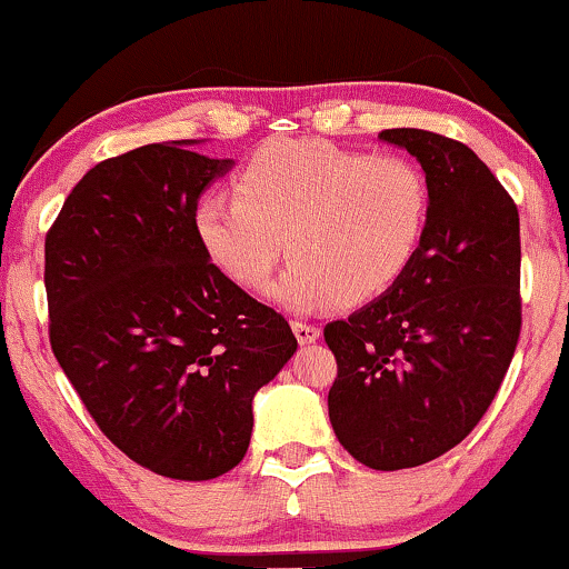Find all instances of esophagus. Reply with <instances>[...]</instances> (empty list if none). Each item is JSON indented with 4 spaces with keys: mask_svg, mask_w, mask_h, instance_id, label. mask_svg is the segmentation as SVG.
I'll return each mask as SVG.
<instances>
[{
    "mask_svg": "<svg viewBox=\"0 0 569 569\" xmlns=\"http://www.w3.org/2000/svg\"><path fill=\"white\" fill-rule=\"evenodd\" d=\"M291 328H293V336H297L299 343H315L320 338V328L312 326V322L293 320Z\"/></svg>",
    "mask_w": 569,
    "mask_h": 569,
    "instance_id": "obj_1",
    "label": "esophagus"
}]
</instances>
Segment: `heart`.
<instances>
[{
	"label": "heart",
	"instance_id": "obj_1",
	"mask_svg": "<svg viewBox=\"0 0 569 569\" xmlns=\"http://www.w3.org/2000/svg\"><path fill=\"white\" fill-rule=\"evenodd\" d=\"M428 214L426 176L409 160L286 139L249 157L236 197L201 199L193 228L207 257L247 291L268 283L286 249L293 262L270 297L309 312L383 297L412 264Z\"/></svg>",
	"mask_w": 569,
	"mask_h": 569
}]
</instances>
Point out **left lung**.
I'll return each instance as SVG.
<instances>
[{"label": "left lung", "instance_id": "obj_1", "mask_svg": "<svg viewBox=\"0 0 569 569\" xmlns=\"http://www.w3.org/2000/svg\"><path fill=\"white\" fill-rule=\"evenodd\" d=\"M380 139L426 170L428 228L383 297L326 326L328 415L357 462L405 470L465 441L507 376L522 326L520 214L462 141L420 128Z\"/></svg>", "mask_w": 569, "mask_h": 569}]
</instances>
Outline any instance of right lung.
<instances>
[{
  "label": "right lung",
  "mask_w": 569,
  "mask_h": 569,
  "mask_svg": "<svg viewBox=\"0 0 569 569\" xmlns=\"http://www.w3.org/2000/svg\"><path fill=\"white\" fill-rule=\"evenodd\" d=\"M183 147L110 157L64 199L44 241L49 343L126 457L164 478L210 480L247 455L251 399L297 338L201 249L199 197L233 160Z\"/></svg>",
  "instance_id": "obj_1"
}]
</instances>
